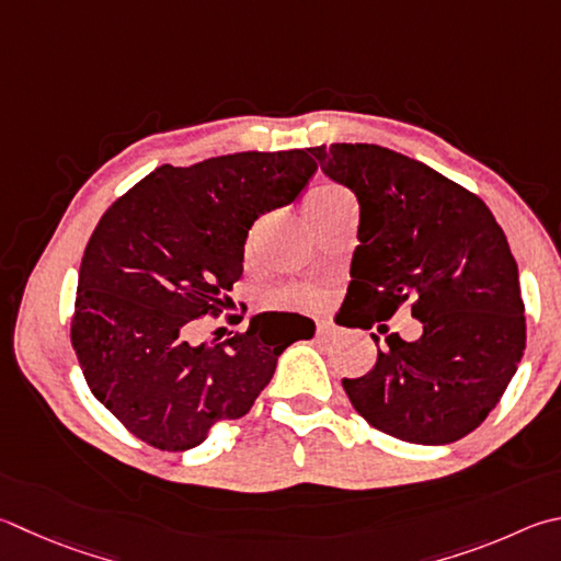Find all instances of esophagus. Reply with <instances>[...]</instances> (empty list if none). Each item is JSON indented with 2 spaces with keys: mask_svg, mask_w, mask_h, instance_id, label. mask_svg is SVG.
Returning <instances> with one entry per match:
<instances>
[{
  "mask_svg": "<svg viewBox=\"0 0 561 561\" xmlns=\"http://www.w3.org/2000/svg\"><path fill=\"white\" fill-rule=\"evenodd\" d=\"M335 331L331 329V325L329 323H319V325H316V335H319V339H331V335H333Z\"/></svg>",
  "mask_w": 561,
  "mask_h": 561,
  "instance_id": "1",
  "label": "esophagus"
}]
</instances>
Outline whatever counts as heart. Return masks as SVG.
Wrapping results in <instances>:
<instances>
[{
    "label": "heart",
    "instance_id": "b5f03b06",
    "mask_svg": "<svg viewBox=\"0 0 561 561\" xmlns=\"http://www.w3.org/2000/svg\"><path fill=\"white\" fill-rule=\"evenodd\" d=\"M339 198H345V193L339 191V188H319L313 191L311 196L307 198V213L319 208V206H325V203H333ZM289 299H297V301H319V291L313 289H307V287H299V289H289L287 291Z\"/></svg>",
    "mask_w": 561,
    "mask_h": 561
}]
</instances>
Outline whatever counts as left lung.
<instances>
[{"instance_id":"obj_1","label":"left lung","mask_w":561,"mask_h":561,"mask_svg":"<svg viewBox=\"0 0 561 561\" xmlns=\"http://www.w3.org/2000/svg\"><path fill=\"white\" fill-rule=\"evenodd\" d=\"M309 151L325 176L358 198L360 245L345 297L358 309L355 325L392 319L404 301L422 321L416 341L387 335L373 370L343 380L345 394L394 439H461L501 400L525 351L520 277L503 228L471 191L392 149Z\"/></svg>"}]
</instances>
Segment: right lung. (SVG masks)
<instances>
[{
    "instance_id": "obj_1",
    "label": "right lung",
    "mask_w": 561,
    "mask_h": 561,
    "mask_svg": "<svg viewBox=\"0 0 561 561\" xmlns=\"http://www.w3.org/2000/svg\"><path fill=\"white\" fill-rule=\"evenodd\" d=\"M313 174L309 149L164 164L100 218L70 341L90 392L141 442L203 444L213 424L245 416L279 355L313 335L307 316L272 311L226 343L191 341L201 316L232 307L254 220L297 201Z\"/></svg>"
}]
</instances>
